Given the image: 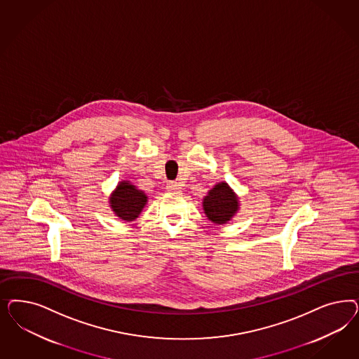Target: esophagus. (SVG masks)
Listing matches in <instances>:
<instances>
[{
    "instance_id": "34e87169",
    "label": "esophagus",
    "mask_w": 359,
    "mask_h": 359,
    "mask_svg": "<svg viewBox=\"0 0 359 359\" xmlns=\"http://www.w3.org/2000/svg\"><path fill=\"white\" fill-rule=\"evenodd\" d=\"M180 184H177V182H174V181H172V182H168V185H166V190L168 191H172V193H175V191H180Z\"/></svg>"
}]
</instances>
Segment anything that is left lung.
Here are the masks:
<instances>
[{
    "label": "left lung",
    "instance_id": "1",
    "mask_svg": "<svg viewBox=\"0 0 359 359\" xmlns=\"http://www.w3.org/2000/svg\"><path fill=\"white\" fill-rule=\"evenodd\" d=\"M203 212L214 224H226L235 217L241 208L238 194L226 181L218 182L208 190L202 201Z\"/></svg>",
    "mask_w": 359,
    "mask_h": 359
}]
</instances>
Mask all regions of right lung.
Instances as JSON below:
<instances>
[{"label": "right lung", "instance_id": "right-lung-1", "mask_svg": "<svg viewBox=\"0 0 359 359\" xmlns=\"http://www.w3.org/2000/svg\"><path fill=\"white\" fill-rule=\"evenodd\" d=\"M109 208L121 220L132 222L139 218L142 208L148 203V196L130 181H120L109 196Z\"/></svg>", "mask_w": 359, "mask_h": 359}]
</instances>
